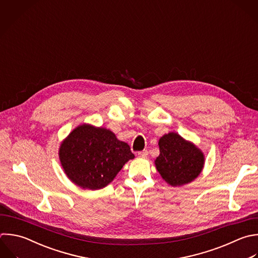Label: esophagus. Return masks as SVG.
Returning <instances> with one entry per match:
<instances>
[{
	"instance_id": "obj_1",
	"label": "esophagus",
	"mask_w": 258,
	"mask_h": 258,
	"mask_svg": "<svg viewBox=\"0 0 258 258\" xmlns=\"http://www.w3.org/2000/svg\"><path fill=\"white\" fill-rule=\"evenodd\" d=\"M147 156H148V151L147 150H143V151L138 152V157H140V158H146Z\"/></svg>"
}]
</instances>
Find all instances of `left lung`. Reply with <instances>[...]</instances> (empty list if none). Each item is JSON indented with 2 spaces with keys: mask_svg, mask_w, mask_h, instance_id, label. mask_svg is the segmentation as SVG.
I'll return each instance as SVG.
<instances>
[{
  "mask_svg": "<svg viewBox=\"0 0 258 258\" xmlns=\"http://www.w3.org/2000/svg\"><path fill=\"white\" fill-rule=\"evenodd\" d=\"M159 155L154 160L162 179L171 186H182L195 180L205 165L204 152L176 132H169L158 141Z\"/></svg>",
  "mask_w": 258,
  "mask_h": 258,
  "instance_id": "8db88e82",
  "label": "left lung"
}]
</instances>
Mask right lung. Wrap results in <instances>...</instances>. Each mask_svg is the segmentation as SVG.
I'll list each match as a JSON object with an SVG mask.
<instances>
[{"instance_id": "1", "label": "right lung", "mask_w": 258, "mask_h": 258, "mask_svg": "<svg viewBox=\"0 0 258 258\" xmlns=\"http://www.w3.org/2000/svg\"><path fill=\"white\" fill-rule=\"evenodd\" d=\"M58 156L69 179L85 189H100L135 156L129 145L104 127L81 124L60 143Z\"/></svg>"}]
</instances>
